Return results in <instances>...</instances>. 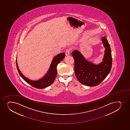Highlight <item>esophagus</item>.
Segmentation results:
<instances>
[{
	"label": "esophagus",
	"instance_id": "obj_1",
	"mask_svg": "<svg viewBox=\"0 0 130 130\" xmlns=\"http://www.w3.org/2000/svg\"><path fill=\"white\" fill-rule=\"evenodd\" d=\"M70 50L69 49H67L65 52V55L66 56H69L70 55Z\"/></svg>",
	"mask_w": 130,
	"mask_h": 130
}]
</instances>
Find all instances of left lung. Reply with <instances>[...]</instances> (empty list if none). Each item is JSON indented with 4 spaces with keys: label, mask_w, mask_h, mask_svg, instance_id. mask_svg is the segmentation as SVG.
I'll return each instance as SVG.
<instances>
[{
    "label": "left lung",
    "mask_w": 130,
    "mask_h": 130,
    "mask_svg": "<svg viewBox=\"0 0 130 130\" xmlns=\"http://www.w3.org/2000/svg\"><path fill=\"white\" fill-rule=\"evenodd\" d=\"M105 48L103 61L96 65L87 60L78 50L72 55L75 61V73L80 83L88 86L99 85L110 73L112 68V57L110 45L105 36L101 38Z\"/></svg>",
    "instance_id": "1"
}]
</instances>
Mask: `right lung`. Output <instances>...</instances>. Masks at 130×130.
<instances>
[{
  "label": "right lung",
  "instance_id": "add662e5",
  "mask_svg": "<svg viewBox=\"0 0 130 130\" xmlns=\"http://www.w3.org/2000/svg\"><path fill=\"white\" fill-rule=\"evenodd\" d=\"M65 54L64 52L60 53L55 56L53 58V60L52 61L50 67L49 68V70L47 71V73L43 77H42V78L37 80L29 79L23 75L18 68V65L17 62V59H16V61L17 70H18L20 75H21V76L22 78L23 79L30 85L32 86L35 88H38V89L45 88L49 86V85H51L54 82V81L57 75V64L63 60L65 57Z\"/></svg>",
  "mask_w": 130,
  "mask_h": 130
}]
</instances>
